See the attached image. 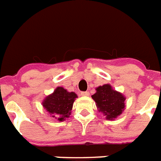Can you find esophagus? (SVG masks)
Returning <instances> with one entry per match:
<instances>
[{
  "label": "esophagus",
  "instance_id": "esophagus-1",
  "mask_svg": "<svg viewBox=\"0 0 161 161\" xmlns=\"http://www.w3.org/2000/svg\"><path fill=\"white\" fill-rule=\"evenodd\" d=\"M81 96H89V92L85 91V92H81Z\"/></svg>",
  "mask_w": 161,
  "mask_h": 161
}]
</instances>
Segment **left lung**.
<instances>
[{"mask_svg":"<svg viewBox=\"0 0 161 161\" xmlns=\"http://www.w3.org/2000/svg\"><path fill=\"white\" fill-rule=\"evenodd\" d=\"M92 98L95 101L99 112L106 115V119L113 120L122 114L125 108V98L120 93L112 89L109 84H104L96 88Z\"/></svg>","mask_w":161,"mask_h":161,"instance_id":"obj_1","label":"left lung"}]
</instances>
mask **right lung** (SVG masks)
I'll use <instances>...</instances> for the list:
<instances>
[{"label": "right lung", "mask_w": 161, "mask_h": 161, "mask_svg": "<svg viewBox=\"0 0 161 161\" xmlns=\"http://www.w3.org/2000/svg\"><path fill=\"white\" fill-rule=\"evenodd\" d=\"M77 94L73 92H68L63 88L58 87L53 94L44 99L42 105L52 117L58 118V120L63 121L71 114L73 102Z\"/></svg>", "instance_id": "right-lung-1"}]
</instances>
